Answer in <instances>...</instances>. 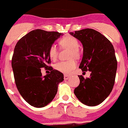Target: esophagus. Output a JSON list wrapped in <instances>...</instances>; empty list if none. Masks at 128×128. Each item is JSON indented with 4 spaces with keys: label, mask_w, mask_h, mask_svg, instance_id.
Listing matches in <instances>:
<instances>
[{
    "label": "esophagus",
    "mask_w": 128,
    "mask_h": 128,
    "mask_svg": "<svg viewBox=\"0 0 128 128\" xmlns=\"http://www.w3.org/2000/svg\"><path fill=\"white\" fill-rule=\"evenodd\" d=\"M64 79H65V80H68V79H69V78H70V76H69V75H64Z\"/></svg>",
    "instance_id": "34e87169"
}]
</instances>
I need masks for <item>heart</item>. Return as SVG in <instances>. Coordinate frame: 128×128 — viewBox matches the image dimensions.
Masks as SVG:
<instances>
[{"instance_id": "1", "label": "heart", "mask_w": 128, "mask_h": 128, "mask_svg": "<svg viewBox=\"0 0 128 128\" xmlns=\"http://www.w3.org/2000/svg\"><path fill=\"white\" fill-rule=\"evenodd\" d=\"M60 45L62 47L70 49V57H76L78 56V42L77 39L72 36H65L62 38L59 41ZM49 56L53 60H56L58 55V50L55 45L53 44L50 47L48 50ZM76 62L74 59H70L66 61H60L56 63L54 66V68L58 72L64 74H68L71 73L76 68Z\"/></svg>"}]
</instances>
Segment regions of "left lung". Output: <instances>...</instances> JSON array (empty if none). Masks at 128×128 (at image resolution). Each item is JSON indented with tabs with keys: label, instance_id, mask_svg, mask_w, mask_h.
<instances>
[{
	"label": "left lung",
	"instance_id": "1",
	"mask_svg": "<svg viewBox=\"0 0 128 128\" xmlns=\"http://www.w3.org/2000/svg\"><path fill=\"white\" fill-rule=\"evenodd\" d=\"M80 41L83 56L79 68L90 71V78L78 75L80 84L74 93L82 104L95 106L109 96L115 84L117 62L115 50L111 42L93 29H84L70 32Z\"/></svg>",
	"mask_w": 128,
	"mask_h": 128
}]
</instances>
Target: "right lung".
<instances>
[{
  "instance_id": "1",
  "label": "right lung",
  "mask_w": 128,
  "mask_h": 128,
  "mask_svg": "<svg viewBox=\"0 0 128 128\" xmlns=\"http://www.w3.org/2000/svg\"><path fill=\"white\" fill-rule=\"evenodd\" d=\"M62 33L33 30L18 41L12 57V66L18 91L31 106L42 108L55 98L64 75L50 67V74L43 76L42 68H50L48 50Z\"/></svg>"
}]
</instances>
